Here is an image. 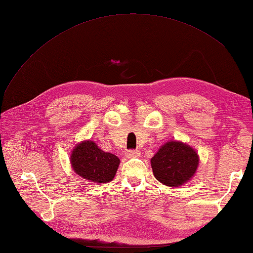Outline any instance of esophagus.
Masks as SVG:
<instances>
[{"mask_svg": "<svg viewBox=\"0 0 253 253\" xmlns=\"http://www.w3.org/2000/svg\"><path fill=\"white\" fill-rule=\"evenodd\" d=\"M126 157L127 158H139L140 157V151L136 149H131V150H128L126 152Z\"/></svg>", "mask_w": 253, "mask_h": 253, "instance_id": "1", "label": "esophagus"}]
</instances>
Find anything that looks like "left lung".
<instances>
[{"instance_id": "obj_1", "label": "left lung", "mask_w": 253, "mask_h": 253, "mask_svg": "<svg viewBox=\"0 0 253 253\" xmlns=\"http://www.w3.org/2000/svg\"><path fill=\"white\" fill-rule=\"evenodd\" d=\"M199 164L197 152L178 141L165 143L151 159L153 174L160 182L178 187L189 180Z\"/></svg>"}]
</instances>
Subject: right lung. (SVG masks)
I'll return each mask as SVG.
<instances>
[{"instance_id": "1", "label": "right lung", "mask_w": 253, "mask_h": 253, "mask_svg": "<svg viewBox=\"0 0 253 253\" xmlns=\"http://www.w3.org/2000/svg\"><path fill=\"white\" fill-rule=\"evenodd\" d=\"M71 162L74 170L84 179L105 184L114 178L120 159L102 151L93 141H84L73 150Z\"/></svg>"}]
</instances>
